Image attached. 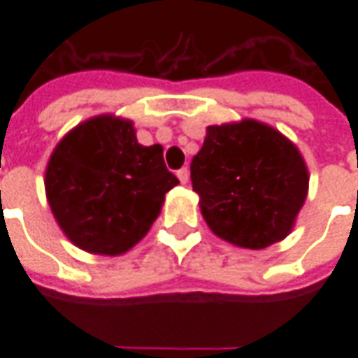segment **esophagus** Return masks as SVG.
Listing matches in <instances>:
<instances>
[{"label": "esophagus", "instance_id": "1", "mask_svg": "<svg viewBox=\"0 0 358 358\" xmlns=\"http://www.w3.org/2000/svg\"><path fill=\"white\" fill-rule=\"evenodd\" d=\"M176 176H178V180L182 184H187V180H189V171H187V169H180V171L176 172Z\"/></svg>", "mask_w": 358, "mask_h": 358}]
</instances>
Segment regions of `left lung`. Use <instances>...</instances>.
Masks as SVG:
<instances>
[{
  "label": "left lung",
  "mask_w": 358,
  "mask_h": 358,
  "mask_svg": "<svg viewBox=\"0 0 358 358\" xmlns=\"http://www.w3.org/2000/svg\"><path fill=\"white\" fill-rule=\"evenodd\" d=\"M189 171L207 226L238 248L284 240L308 194L297 145L255 118L209 126Z\"/></svg>",
  "instance_id": "obj_1"
}]
</instances>
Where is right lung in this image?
Here are the masks:
<instances>
[{"label": "right lung", "mask_w": 358, "mask_h": 358, "mask_svg": "<svg viewBox=\"0 0 358 358\" xmlns=\"http://www.w3.org/2000/svg\"><path fill=\"white\" fill-rule=\"evenodd\" d=\"M43 184L59 228L76 248L117 257L149 232L178 178L166 171L159 143H138L132 120L97 115L55 145Z\"/></svg>", "instance_id": "obj_1"}]
</instances>
